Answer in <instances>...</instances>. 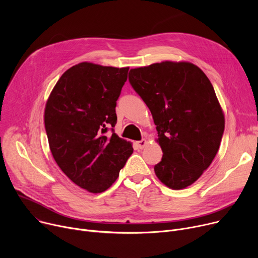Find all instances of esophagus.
<instances>
[{"label": "esophagus", "mask_w": 258, "mask_h": 258, "mask_svg": "<svg viewBox=\"0 0 258 258\" xmlns=\"http://www.w3.org/2000/svg\"><path fill=\"white\" fill-rule=\"evenodd\" d=\"M147 140H145V139H142L141 141H138L136 144H137V146H138V148H140V150H142V148H144L146 145H147Z\"/></svg>", "instance_id": "34e87169"}]
</instances>
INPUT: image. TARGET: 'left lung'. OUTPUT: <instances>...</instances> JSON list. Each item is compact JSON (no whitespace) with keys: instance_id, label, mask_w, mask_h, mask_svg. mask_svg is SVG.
Here are the masks:
<instances>
[{"instance_id":"obj_1","label":"left lung","mask_w":258,"mask_h":258,"mask_svg":"<svg viewBox=\"0 0 258 258\" xmlns=\"http://www.w3.org/2000/svg\"><path fill=\"white\" fill-rule=\"evenodd\" d=\"M128 80L157 125L158 179L174 190L190 186L210 166L225 128L210 80L191 62L170 60L131 69Z\"/></svg>"}]
</instances>
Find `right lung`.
Wrapping results in <instances>:
<instances>
[{
	"label": "right lung",
	"instance_id": "add662e5",
	"mask_svg": "<svg viewBox=\"0 0 258 258\" xmlns=\"http://www.w3.org/2000/svg\"><path fill=\"white\" fill-rule=\"evenodd\" d=\"M128 67L79 62L54 86L45 107V127L52 156L62 172L92 194L110 188L133 154L132 143L115 133L116 101ZM113 131V130H112Z\"/></svg>",
	"mask_w": 258,
	"mask_h": 258
}]
</instances>
